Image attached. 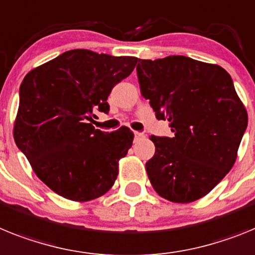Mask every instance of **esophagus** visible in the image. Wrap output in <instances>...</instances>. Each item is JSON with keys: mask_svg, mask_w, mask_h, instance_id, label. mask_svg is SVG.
I'll use <instances>...</instances> for the list:
<instances>
[{"mask_svg": "<svg viewBox=\"0 0 255 255\" xmlns=\"http://www.w3.org/2000/svg\"><path fill=\"white\" fill-rule=\"evenodd\" d=\"M145 133H142V132H138V130H136L134 132V141H138V140H142V138H145Z\"/></svg>", "mask_w": 255, "mask_h": 255, "instance_id": "34e87169", "label": "esophagus"}]
</instances>
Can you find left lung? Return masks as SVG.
<instances>
[{"label":"left lung","mask_w":255,"mask_h":255,"mask_svg":"<svg viewBox=\"0 0 255 255\" xmlns=\"http://www.w3.org/2000/svg\"><path fill=\"white\" fill-rule=\"evenodd\" d=\"M141 94L172 137L151 136L155 154L146 163L152 187L173 203L209 194L234 165L248 114L231 75L220 65L167 56L137 64Z\"/></svg>","instance_id":"1"}]
</instances>
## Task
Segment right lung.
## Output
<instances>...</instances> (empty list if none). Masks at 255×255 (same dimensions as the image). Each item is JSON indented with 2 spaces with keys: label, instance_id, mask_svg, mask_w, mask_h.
<instances>
[{
  "label": "right lung",
  "instance_id": "obj_1",
  "mask_svg": "<svg viewBox=\"0 0 255 255\" xmlns=\"http://www.w3.org/2000/svg\"><path fill=\"white\" fill-rule=\"evenodd\" d=\"M137 57L70 50L30 70L20 86L14 140L39 180L60 196L88 201L109 191L133 132L112 133L91 125L109 112L113 87L127 78Z\"/></svg>",
  "mask_w": 255,
  "mask_h": 255
}]
</instances>
